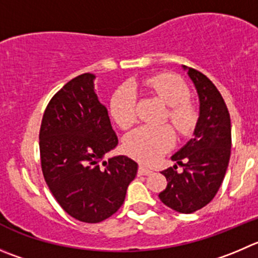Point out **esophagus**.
<instances>
[{"instance_id": "34e87169", "label": "esophagus", "mask_w": 258, "mask_h": 258, "mask_svg": "<svg viewBox=\"0 0 258 258\" xmlns=\"http://www.w3.org/2000/svg\"><path fill=\"white\" fill-rule=\"evenodd\" d=\"M151 172H152V171L149 170V168L143 167V166H139V167H138V175L146 176V175H149Z\"/></svg>"}]
</instances>
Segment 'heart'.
I'll use <instances>...</instances> for the list:
<instances>
[{
    "mask_svg": "<svg viewBox=\"0 0 258 258\" xmlns=\"http://www.w3.org/2000/svg\"><path fill=\"white\" fill-rule=\"evenodd\" d=\"M141 86L149 94L167 105L164 120L172 124L181 137L191 136L199 121V111L190 101V90L178 76L158 73L144 78ZM110 115L122 129L138 120V99L133 86L124 85L112 94L109 104ZM175 136L168 125L141 126L124 139V149L129 156L143 163H152L172 148Z\"/></svg>",
    "mask_w": 258,
    "mask_h": 258,
    "instance_id": "1",
    "label": "heart"
}]
</instances>
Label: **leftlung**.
<instances>
[{
  "instance_id": "8db88e82",
  "label": "left lung",
  "mask_w": 258,
  "mask_h": 258,
  "mask_svg": "<svg viewBox=\"0 0 258 258\" xmlns=\"http://www.w3.org/2000/svg\"><path fill=\"white\" fill-rule=\"evenodd\" d=\"M198 90L200 116L194 138L172 156L177 166L162 171L167 186L158 198L164 205L183 214L204 208L214 199L224 180L230 158V116L222 95L205 75L188 68Z\"/></svg>"
}]
</instances>
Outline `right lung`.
<instances>
[{
  "instance_id": "obj_1",
  "label": "right lung",
  "mask_w": 258,
  "mask_h": 258,
  "mask_svg": "<svg viewBox=\"0 0 258 258\" xmlns=\"http://www.w3.org/2000/svg\"><path fill=\"white\" fill-rule=\"evenodd\" d=\"M92 73L66 83L51 97L39 132L44 178L58 204L80 222L100 223L119 210L138 164L126 156L102 162L117 146Z\"/></svg>"
}]
</instances>
